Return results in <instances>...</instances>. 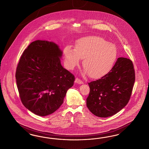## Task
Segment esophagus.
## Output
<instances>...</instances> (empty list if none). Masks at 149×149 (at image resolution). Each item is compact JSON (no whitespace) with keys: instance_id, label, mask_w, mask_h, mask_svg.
<instances>
[{"instance_id":"34e87169","label":"esophagus","mask_w":149,"mask_h":149,"mask_svg":"<svg viewBox=\"0 0 149 149\" xmlns=\"http://www.w3.org/2000/svg\"><path fill=\"white\" fill-rule=\"evenodd\" d=\"M75 82L78 84H84V82H83L82 80H81V79H79V78H76V79H75Z\"/></svg>"}]
</instances>
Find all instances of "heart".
<instances>
[{
	"label": "heart",
	"instance_id": "1",
	"mask_svg": "<svg viewBox=\"0 0 149 149\" xmlns=\"http://www.w3.org/2000/svg\"><path fill=\"white\" fill-rule=\"evenodd\" d=\"M64 53L70 69L79 65L81 58H84L86 72L94 79L100 78L109 73L117 58L115 46L98 36L81 38L76 42L75 49L67 46Z\"/></svg>",
	"mask_w": 149,
	"mask_h": 149
}]
</instances>
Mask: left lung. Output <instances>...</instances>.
<instances>
[{
  "label": "left lung",
  "instance_id": "1",
  "mask_svg": "<svg viewBox=\"0 0 149 149\" xmlns=\"http://www.w3.org/2000/svg\"><path fill=\"white\" fill-rule=\"evenodd\" d=\"M134 81L132 61L125 58H117L109 73L88 83L90 93L87 98L88 108L100 117L116 114L130 100Z\"/></svg>",
  "mask_w": 149,
  "mask_h": 149
}]
</instances>
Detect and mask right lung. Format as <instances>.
I'll return each mask as SVG.
<instances>
[{"instance_id": "1", "label": "right lung", "mask_w": 149, "mask_h": 149, "mask_svg": "<svg viewBox=\"0 0 149 149\" xmlns=\"http://www.w3.org/2000/svg\"><path fill=\"white\" fill-rule=\"evenodd\" d=\"M62 52L53 42L36 40L24 51L15 78L23 105L38 116L54 113L63 102L75 77L61 64Z\"/></svg>"}]
</instances>
